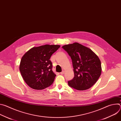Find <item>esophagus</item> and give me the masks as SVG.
<instances>
[{
  "mask_svg": "<svg viewBox=\"0 0 121 121\" xmlns=\"http://www.w3.org/2000/svg\"><path fill=\"white\" fill-rule=\"evenodd\" d=\"M64 73H65V71H62L60 73V74H61V75H62V74H64Z\"/></svg>",
  "mask_w": 121,
  "mask_h": 121,
  "instance_id": "obj_1",
  "label": "esophagus"
}]
</instances>
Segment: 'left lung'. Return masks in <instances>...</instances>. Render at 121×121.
Returning <instances> with one entry per match:
<instances>
[{
  "label": "left lung",
  "instance_id": "obj_1",
  "mask_svg": "<svg viewBox=\"0 0 121 121\" xmlns=\"http://www.w3.org/2000/svg\"><path fill=\"white\" fill-rule=\"evenodd\" d=\"M62 48L71 57L74 68V77L68 81V85L79 91L91 88L101 75V63L98 56L91 49L78 43Z\"/></svg>",
  "mask_w": 121,
  "mask_h": 121
}]
</instances>
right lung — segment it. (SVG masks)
Masks as SVG:
<instances>
[{
    "label": "right lung",
    "mask_w": 121,
    "mask_h": 121,
    "mask_svg": "<svg viewBox=\"0 0 121 121\" xmlns=\"http://www.w3.org/2000/svg\"><path fill=\"white\" fill-rule=\"evenodd\" d=\"M60 47L48 45L33 47L22 56L20 65L21 75L31 88L40 90L52 84L56 75L52 71L50 59Z\"/></svg>",
    "instance_id": "1"
}]
</instances>
